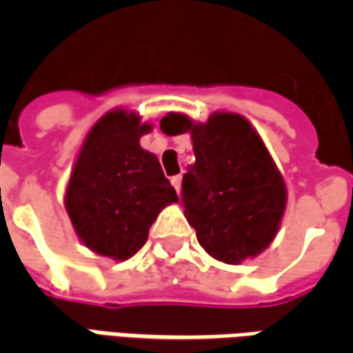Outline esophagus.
<instances>
[{"label": "esophagus", "mask_w": 353, "mask_h": 353, "mask_svg": "<svg viewBox=\"0 0 353 353\" xmlns=\"http://www.w3.org/2000/svg\"><path fill=\"white\" fill-rule=\"evenodd\" d=\"M181 179H183V176L181 174H177V176H174L170 181H172V185H174V189H176L177 192L181 191Z\"/></svg>", "instance_id": "34e87169"}]
</instances>
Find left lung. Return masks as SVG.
<instances>
[{"mask_svg":"<svg viewBox=\"0 0 353 353\" xmlns=\"http://www.w3.org/2000/svg\"><path fill=\"white\" fill-rule=\"evenodd\" d=\"M161 128L191 132L196 161L183 176L181 204L200 245L229 265L266 250L280 229L288 191L252 124L236 113H214L204 124L170 113Z\"/></svg>","mask_w":353,"mask_h":353,"instance_id":"8db88e82","label":"left lung"}]
</instances>
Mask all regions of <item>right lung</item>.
Returning a JSON list of instances; mask_svg holds the SVG:
<instances>
[{
    "label": "right lung",
    "mask_w": 353,
    "mask_h": 353,
    "mask_svg": "<svg viewBox=\"0 0 353 353\" xmlns=\"http://www.w3.org/2000/svg\"><path fill=\"white\" fill-rule=\"evenodd\" d=\"M151 130L124 109L103 115L88 132L65 191V210L81 242L124 261L141 250L162 208L177 202L161 162L139 147Z\"/></svg>",
    "instance_id": "1"
}]
</instances>
